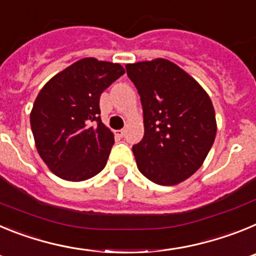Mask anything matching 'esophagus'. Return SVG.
Returning a JSON list of instances; mask_svg holds the SVG:
<instances>
[{
    "label": "esophagus",
    "mask_w": 256,
    "mask_h": 256,
    "mask_svg": "<svg viewBox=\"0 0 256 256\" xmlns=\"http://www.w3.org/2000/svg\"><path fill=\"white\" fill-rule=\"evenodd\" d=\"M116 134L119 136V137H124V136H126V130H116Z\"/></svg>",
    "instance_id": "esophagus-1"
}]
</instances>
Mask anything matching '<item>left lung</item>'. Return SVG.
Masks as SVG:
<instances>
[{
  "instance_id": "obj_1",
  "label": "left lung",
  "mask_w": 256,
  "mask_h": 256,
  "mask_svg": "<svg viewBox=\"0 0 256 256\" xmlns=\"http://www.w3.org/2000/svg\"><path fill=\"white\" fill-rule=\"evenodd\" d=\"M126 69L144 110V138L132 148L137 166L156 184H178L200 168L214 144L212 100L190 74L165 58Z\"/></svg>"
}]
</instances>
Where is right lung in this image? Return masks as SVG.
<instances>
[{
	"mask_svg": "<svg viewBox=\"0 0 256 256\" xmlns=\"http://www.w3.org/2000/svg\"><path fill=\"white\" fill-rule=\"evenodd\" d=\"M124 73L120 64L86 58L52 76L38 94L30 112L36 148L61 180L80 182L105 168L114 134L101 122L100 96Z\"/></svg>",
	"mask_w": 256,
	"mask_h": 256,
	"instance_id": "obj_1",
	"label": "right lung"
}]
</instances>
